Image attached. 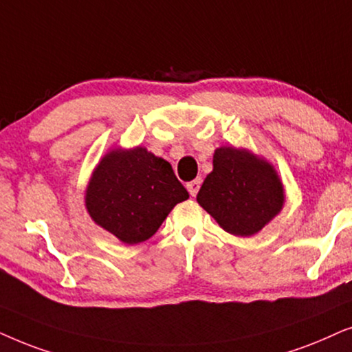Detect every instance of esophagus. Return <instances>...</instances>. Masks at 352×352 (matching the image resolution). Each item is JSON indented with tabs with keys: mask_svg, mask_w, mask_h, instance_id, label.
I'll return each instance as SVG.
<instances>
[{
	"mask_svg": "<svg viewBox=\"0 0 352 352\" xmlns=\"http://www.w3.org/2000/svg\"><path fill=\"white\" fill-rule=\"evenodd\" d=\"M199 188H201V179H196V180L188 182V184H186V190H188V193H190L191 196L198 195Z\"/></svg>",
	"mask_w": 352,
	"mask_h": 352,
	"instance_id": "obj_1",
	"label": "esophagus"
}]
</instances>
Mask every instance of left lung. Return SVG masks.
<instances>
[{"label": "left lung", "instance_id": "obj_1", "mask_svg": "<svg viewBox=\"0 0 352 352\" xmlns=\"http://www.w3.org/2000/svg\"><path fill=\"white\" fill-rule=\"evenodd\" d=\"M196 201L225 232L252 236L282 212L285 186L275 167L246 148L219 146Z\"/></svg>", "mask_w": 352, "mask_h": 352}]
</instances>
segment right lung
<instances>
[{"mask_svg": "<svg viewBox=\"0 0 352 352\" xmlns=\"http://www.w3.org/2000/svg\"><path fill=\"white\" fill-rule=\"evenodd\" d=\"M190 195L166 159L144 146L111 148L93 168L85 208L93 222L125 245L151 238Z\"/></svg>", "mask_w": 352, "mask_h": 352, "instance_id": "right-lung-1", "label": "right lung"}]
</instances>
